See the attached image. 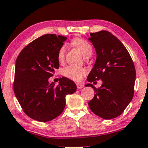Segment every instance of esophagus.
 <instances>
[{
	"label": "esophagus",
	"mask_w": 148,
	"mask_h": 148,
	"mask_svg": "<svg viewBox=\"0 0 148 148\" xmlns=\"http://www.w3.org/2000/svg\"><path fill=\"white\" fill-rule=\"evenodd\" d=\"M76 85H77V88H84V84H79V83H77V84Z\"/></svg>",
	"instance_id": "obj_1"
}]
</instances>
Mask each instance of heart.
I'll return each mask as SVG.
<instances>
[{"label": "heart", "instance_id": "heart-1", "mask_svg": "<svg viewBox=\"0 0 148 148\" xmlns=\"http://www.w3.org/2000/svg\"><path fill=\"white\" fill-rule=\"evenodd\" d=\"M72 44L80 52L82 55L84 57H88L92 55L93 49H92L91 44L88 41L79 39V38H77V39L73 40ZM65 53L66 46H62L59 50L58 55H57V58L60 62H64V58H65ZM86 73V71L84 69L73 66H69L62 71V74L64 76L74 81L81 80L83 76L85 75Z\"/></svg>", "mask_w": 148, "mask_h": 148}]
</instances>
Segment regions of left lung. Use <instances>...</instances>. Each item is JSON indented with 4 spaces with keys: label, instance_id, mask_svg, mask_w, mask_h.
Segmentation results:
<instances>
[{
    "label": "left lung",
    "instance_id": "left-lung-1",
    "mask_svg": "<svg viewBox=\"0 0 148 148\" xmlns=\"http://www.w3.org/2000/svg\"><path fill=\"white\" fill-rule=\"evenodd\" d=\"M88 38L96 52V60L87 81H102L100 88L91 86L95 95L88 107L104 119L118 117L132 101L136 80V71L127 50L119 39L108 31L91 33Z\"/></svg>",
    "mask_w": 148,
    "mask_h": 148
}]
</instances>
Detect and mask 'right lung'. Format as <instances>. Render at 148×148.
Masks as SVG:
<instances>
[{"mask_svg": "<svg viewBox=\"0 0 148 148\" xmlns=\"http://www.w3.org/2000/svg\"><path fill=\"white\" fill-rule=\"evenodd\" d=\"M66 36L47 34L37 38L21 50L15 65L14 91L23 112L39 122L55 119L64 111L66 96L75 93L73 81L62 77L59 84L48 79L59 69L58 51Z\"/></svg>", "mask_w": 148, "mask_h": 148, "instance_id": "add662e5", "label": "right lung"}]
</instances>
